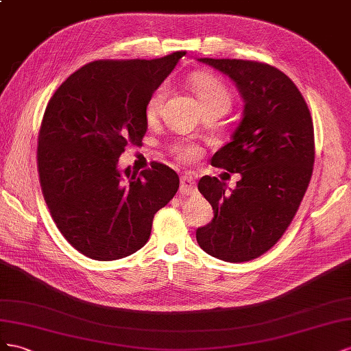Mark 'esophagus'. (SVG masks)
<instances>
[{"label": "esophagus", "mask_w": 351, "mask_h": 351, "mask_svg": "<svg viewBox=\"0 0 351 351\" xmlns=\"http://www.w3.org/2000/svg\"><path fill=\"white\" fill-rule=\"evenodd\" d=\"M182 195H191L197 193V186L194 182V176L191 173H185L181 176V188H179Z\"/></svg>", "instance_id": "obj_1"}]
</instances>
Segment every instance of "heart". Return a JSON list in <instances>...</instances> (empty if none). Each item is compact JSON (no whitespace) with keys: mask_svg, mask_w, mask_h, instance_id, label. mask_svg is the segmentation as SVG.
<instances>
[{"mask_svg":"<svg viewBox=\"0 0 351 351\" xmlns=\"http://www.w3.org/2000/svg\"><path fill=\"white\" fill-rule=\"evenodd\" d=\"M193 88L199 99V103L203 106H223L229 108L232 101V95L229 93L226 85L220 81L219 77L207 73H198L193 77ZM167 95V85L158 86L153 95L149 97L147 103V117L153 119L158 114L160 108H162L165 99ZM175 156L182 160V162H191V160L197 158L199 156V149L195 145L184 144L173 147Z\"/></svg>","mask_w":351,"mask_h":351,"instance_id":"1","label":"heart"}]
</instances>
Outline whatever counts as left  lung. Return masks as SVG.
Masks as SVG:
<instances>
[{
    "label": "left lung",
    "mask_w": 351,
    "mask_h": 351,
    "mask_svg": "<svg viewBox=\"0 0 351 351\" xmlns=\"http://www.w3.org/2000/svg\"><path fill=\"white\" fill-rule=\"evenodd\" d=\"M198 60L232 79L244 110L231 143L212 157L213 166L241 179L231 191L216 176L199 179L215 217L197 229V243L223 262H248L279 241L306 194L315 163L312 116L295 84L274 66Z\"/></svg>",
    "instance_id": "8db88e82"
}]
</instances>
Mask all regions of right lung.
<instances>
[{"mask_svg": "<svg viewBox=\"0 0 351 351\" xmlns=\"http://www.w3.org/2000/svg\"><path fill=\"white\" fill-rule=\"evenodd\" d=\"M185 51L154 60H98L58 86L38 135V172L57 228L84 256L110 262L148 241L153 219L179 176L153 162L117 169L126 145H141L147 103Z\"/></svg>", "mask_w": 351, "mask_h": 351, "instance_id": "obj_1", "label": "right lung"}]
</instances>
